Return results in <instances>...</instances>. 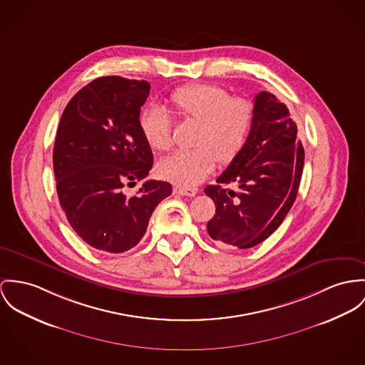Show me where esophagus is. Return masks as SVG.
Here are the masks:
<instances>
[{"instance_id": "34e87169", "label": "esophagus", "mask_w": 365, "mask_h": 365, "mask_svg": "<svg viewBox=\"0 0 365 365\" xmlns=\"http://www.w3.org/2000/svg\"><path fill=\"white\" fill-rule=\"evenodd\" d=\"M175 192L182 196L195 197L197 195L196 187H185V186H176Z\"/></svg>"}]
</instances>
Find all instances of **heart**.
Masks as SVG:
<instances>
[{
	"label": "heart",
	"instance_id": "b5f03b06",
	"mask_svg": "<svg viewBox=\"0 0 365 365\" xmlns=\"http://www.w3.org/2000/svg\"><path fill=\"white\" fill-rule=\"evenodd\" d=\"M169 103L178 116L200 123L195 145L178 151L158 165L163 178L183 186L202 182L215 168L217 160L229 164L246 147L252 132L254 110L242 97H232L218 84L193 83L176 88ZM139 126L147 144L154 151L172 147V119L169 113L153 106L139 118Z\"/></svg>",
	"mask_w": 365,
	"mask_h": 365
}]
</instances>
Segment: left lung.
<instances>
[{
  "instance_id": "1",
  "label": "left lung",
  "mask_w": 365,
  "mask_h": 365,
  "mask_svg": "<svg viewBox=\"0 0 365 365\" xmlns=\"http://www.w3.org/2000/svg\"><path fill=\"white\" fill-rule=\"evenodd\" d=\"M304 148L287 107L274 94L254 98V120L243 151L208 185L204 193L215 202L207 230L218 245L250 249L269 237L292 208L302 180ZM236 182L232 191L222 184Z\"/></svg>"
}]
</instances>
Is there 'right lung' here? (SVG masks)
I'll return each instance as SVG.
<instances>
[{"label": "right lung", "instance_id": "add662e5", "mask_svg": "<svg viewBox=\"0 0 365 365\" xmlns=\"http://www.w3.org/2000/svg\"><path fill=\"white\" fill-rule=\"evenodd\" d=\"M150 94L145 81L98 78L65 107L53 153L56 193L68 222L97 250L123 252L144 236L155 207L172 195L163 180H144L153 153L139 126ZM142 182L135 197L123 189Z\"/></svg>", "mask_w": 365, "mask_h": 365}]
</instances>
